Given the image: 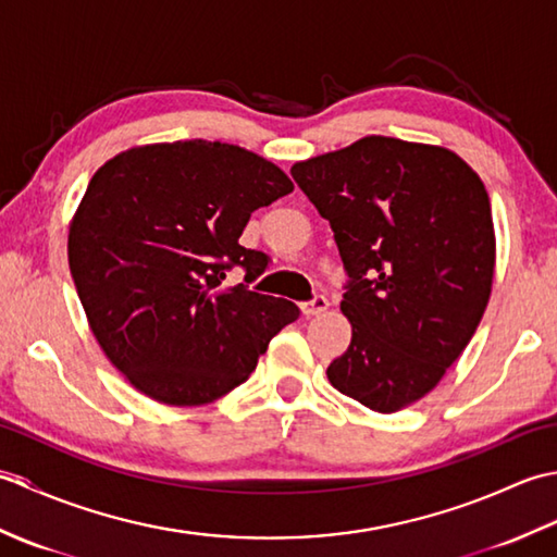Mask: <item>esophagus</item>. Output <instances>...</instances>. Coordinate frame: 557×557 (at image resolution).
<instances>
[{"label":"esophagus","instance_id":"1","mask_svg":"<svg viewBox=\"0 0 557 557\" xmlns=\"http://www.w3.org/2000/svg\"><path fill=\"white\" fill-rule=\"evenodd\" d=\"M327 306H330V301L323 297V294H318V297H313L311 301H306V304L301 306V311H304V315H306V318H311V315H321V313H325V311H327Z\"/></svg>","mask_w":557,"mask_h":557}]
</instances>
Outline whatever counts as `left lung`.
<instances>
[{
	"label": "left lung",
	"instance_id": "obj_1",
	"mask_svg": "<svg viewBox=\"0 0 557 557\" xmlns=\"http://www.w3.org/2000/svg\"><path fill=\"white\" fill-rule=\"evenodd\" d=\"M294 182L335 232L347 272V351L327 381L393 413L441 383L488 306L495 234L486 186L453 150L366 136L297 162Z\"/></svg>",
	"mask_w": 557,
	"mask_h": 557
}]
</instances>
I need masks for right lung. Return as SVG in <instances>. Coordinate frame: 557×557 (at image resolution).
I'll use <instances>...</instances> for the list:
<instances>
[{"instance_id": "right-lung-1", "label": "right lung", "mask_w": 557, "mask_h": 557, "mask_svg": "<svg viewBox=\"0 0 557 557\" xmlns=\"http://www.w3.org/2000/svg\"><path fill=\"white\" fill-rule=\"evenodd\" d=\"M294 191L256 152L210 140L132 148L92 174L69 230L71 277L98 345L140 393L174 407L227 395L299 306L236 285L268 256L244 248L251 212Z\"/></svg>"}]
</instances>
